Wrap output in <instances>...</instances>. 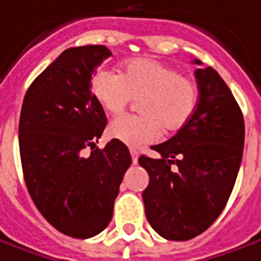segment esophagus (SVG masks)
<instances>
[{
	"instance_id": "obj_1",
	"label": "esophagus",
	"mask_w": 261,
	"mask_h": 261,
	"mask_svg": "<svg viewBox=\"0 0 261 261\" xmlns=\"http://www.w3.org/2000/svg\"><path fill=\"white\" fill-rule=\"evenodd\" d=\"M130 154H131V160H133V164H137L138 163V151L137 150H130Z\"/></svg>"
}]
</instances>
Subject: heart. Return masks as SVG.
I'll use <instances>...</instances> for the list:
<instances>
[{
	"mask_svg": "<svg viewBox=\"0 0 261 261\" xmlns=\"http://www.w3.org/2000/svg\"><path fill=\"white\" fill-rule=\"evenodd\" d=\"M94 98L108 114H120L133 98H139L137 116L113 120L108 134L123 144L138 148L166 133L180 130L190 121L198 104L194 80L151 58H136L124 64L120 75L100 70L91 80Z\"/></svg>",
	"mask_w": 261,
	"mask_h": 261,
	"instance_id": "heart-1",
	"label": "heart"
}]
</instances>
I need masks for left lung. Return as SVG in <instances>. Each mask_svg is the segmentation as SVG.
I'll return each mask as SVG.
<instances>
[{"label":"left lung","mask_w":261,"mask_h":261,"mask_svg":"<svg viewBox=\"0 0 261 261\" xmlns=\"http://www.w3.org/2000/svg\"><path fill=\"white\" fill-rule=\"evenodd\" d=\"M194 75L198 104L190 121L151 147L161 159H138L150 175L143 191L145 217L161 237L174 242L201 234L219 217L234 187L244 147L242 110L227 84L212 67L197 68Z\"/></svg>","instance_id":"1"}]
</instances>
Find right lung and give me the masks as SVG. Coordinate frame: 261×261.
Listing matches in <instances>:
<instances>
[{"instance_id": "add662e5", "label": "right lung", "mask_w": 261, "mask_h": 261, "mask_svg": "<svg viewBox=\"0 0 261 261\" xmlns=\"http://www.w3.org/2000/svg\"><path fill=\"white\" fill-rule=\"evenodd\" d=\"M110 56L104 45L65 49L34 80L21 107L19 155L28 193L53 227L75 239L107 227L131 166L118 140L94 148L107 117L91 93V77Z\"/></svg>"}]
</instances>
